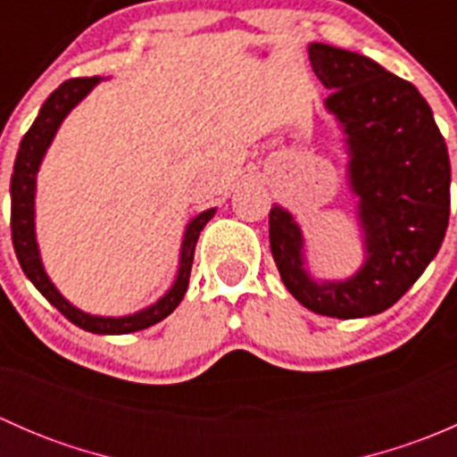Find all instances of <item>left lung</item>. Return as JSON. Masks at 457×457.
<instances>
[{
	"mask_svg": "<svg viewBox=\"0 0 457 457\" xmlns=\"http://www.w3.org/2000/svg\"><path fill=\"white\" fill-rule=\"evenodd\" d=\"M307 53L331 90L325 110L343 132L362 262L347 278H316L301 225L280 203L270 210V250L287 292L314 314H380L420 278L445 241L449 152L416 86L361 53L320 41Z\"/></svg>",
	"mask_w": 457,
	"mask_h": 457,
	"instance_id": "1",
	"label": "left lung"
}]
</instances>
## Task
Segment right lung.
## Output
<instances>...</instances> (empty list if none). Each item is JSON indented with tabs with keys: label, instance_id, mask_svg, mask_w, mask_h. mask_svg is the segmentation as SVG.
I'll return each mask as SVG.
<instances>
[{
	"label": "right lung",
	"instance_id": "1",
	"mask_svg": "<svg viewBox=\"0 0 457 457\" xmlns=\"http://www.w3.org/2000/svg\"><path fill=\"white\" fill-rule=\"evenodd\" d=\"M101 77H86V79H71L63 81L44 105L39 108L35 123L30 130L26 132L24 139L20 143V152H17L15 168H12L11 179V229H12V245H15L17 261H20L21 270L29 276V280L39 289L41 296L57 307L63 316L71 322H75L81 329L90 331V334L101 336H121L132 334V331L147 329V327L156 325L163 320L165 316L172 314L183 301L187 292V283H190L192 261H195V247L199 241L201 229L205 228L207 220L216 214V207L203 210L196 216H192L190 223L183 229L181 250H179V267L177 276H174L172 285L163 296L156 298L143 310L135 314L123 316H96L87 314L72 305L66 296L57 289V285L50 280L48 271H46L44 261H41L39 243H37V229H35V199H37V174H39L44 156L48 147L53 145L54 137H57L59 128H62L63 119L95 90V86L101 84Z\"/></svg>",
	"mask_w": 457,
	"mask_h": 457
}]
</instances>
